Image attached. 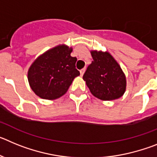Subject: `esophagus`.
<instances>
[{"mask_svg":"<svg viewBox=\"0 0 157 157\" xmlns=\"http://www.w3.org/2000/svg\"><path fill=\"white\" fill-rule=\"evenodd\" d=\"M86 71V68H82V70H80V75L82 76L83 75H84V72H85Z\"/></svg>","mask_w":157,"mask_h":157,"instance_id":"34e87169","label":"esophagus"}]
</instances>
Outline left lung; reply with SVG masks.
Wrapping results in <instances>:
<instances>
[{
  "label": "left lung",
  "instance_id": "1",
  "mask_svg": "<svg viewBox=\"0 0 157 157\" xmlns=\"http://www.w3.org/2000/svg\"><path fill=\"white\" fill-rule=\"evenodd\" d=\"M92 63L83 75L91 94L101 101L121 98L127 87L124 72L109 52L92 50Z\"/></svg>",
  "mask_w": 157,
  "mask_h": 157
}]
</instances>
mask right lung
Returning <instances> with one entry per match:
<instances>
[{
    "label": "right lung",
    "instance_id": "1",
    "mask_svg": "<svg viewBox=\"0 0 157 157\" xmlns=\"http://www.w3.org/2000/svg\"><path fill=\"white\" fill-rule=\"evenodd\" d=\"M72 48L59 45L40 55L30 65L27 78L31 90L39 98L55 100L65 94L75 77L77 58L72 57Z\"/></svg>",
    "mask_w": 157,
    "mask_h": 157
}]
</instances>
